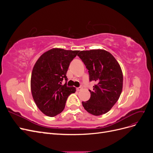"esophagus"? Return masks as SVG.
Listing matches in <instances>:
<instances>
[{"mask_svg":"<svg viewBox=\"0 0 153 153\" xmlns=\"http://www.w3.org/2000/svg\"><path fill=\"white\" fill-rule=\"evenodd\" d=\"M82 89V88L81 87H77L76 88V90H77V91H80Z\"/></svg>","mask_w":153,"mask_h":153,"instance_id":"1","label":"esophagus"}]
</instances>
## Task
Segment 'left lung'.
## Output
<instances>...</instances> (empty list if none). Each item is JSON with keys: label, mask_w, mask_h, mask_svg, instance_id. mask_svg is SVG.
Returning a JSON list of instances; mask_svg holds the SVG:
<instances>
[{"label": "left lung", "mask_w": 153, "mask_h": 153, "mask_svg": "<svg viewBox=\"0 0 153 153\" xmlns=\"http://www.w3.org/2000/svg\"><path fill=\"white\" fill-rule=\"evenodd\" d=\"M88 69L89 81L96 84L89 90L91 98L82 101L85 110L94 115L108 112L119 100L123 89L121 68L113 55L104 50L81 51L78 53Z\"/></svg>", "instance_id": "left-lung-1"}]
</instances>
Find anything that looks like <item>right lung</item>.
<instances>
[{
    "mask_svg": "<svg viewBox=\"0 0 153 153\" xmlns=\"http://www.w3.org/2000/svg\"><path fill=\"white\" fill-rule=\"evenodd\" d=\"M78 52L53 48L41 55L35 64L31 75L32 94L37 106L47 116L62 112L68 96L76 91L75 87L67 86L66 73Z\"/></svg>",
    "mask_w": 153,
    "mask_h": 153,
    "instance_id": "add662e5",
    "label": "right lung"
}]
</instances>
